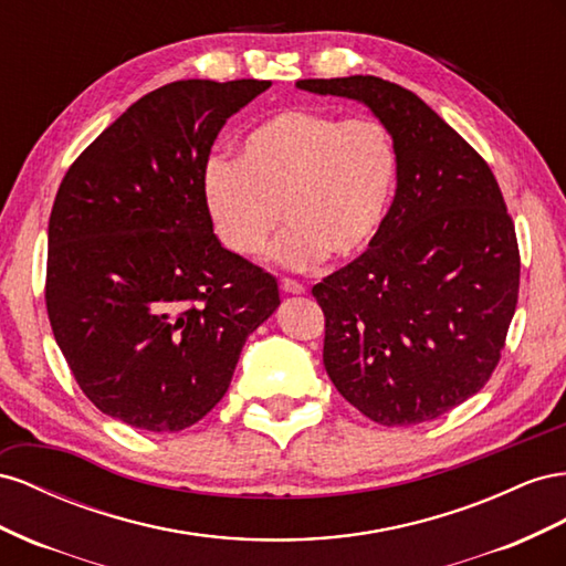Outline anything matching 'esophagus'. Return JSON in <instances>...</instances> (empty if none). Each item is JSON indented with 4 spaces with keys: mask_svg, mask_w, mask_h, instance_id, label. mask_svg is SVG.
Masks as SVG:
<instances>
[{
    "mask_svg": "<svg viewBox=\"0 0 566 566\" xmlns=\"http://www.w3.org/2000/svg\"><path fill=\"white\" fill-rule=\"evenodd\" d=\"M280 286H282V292L284 294H294V296H298V294H305V286L301 284V282H294V280H282L280 282Z\"/></svg>",
    "mask_w": 566,
    "mask_h": 566,
    "instance_id": "1",
    "label": "esophagus"
}]
</instances>
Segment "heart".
Returning a JSON list of instances; mask_svg holds the SVG:
<instances>
[{
  "label": "heart",
  "mask_w": 566,
  "mask_h": 566,
  "mask_svg": "<svg viewBox=\"0 0 566 566\" xmlns=\"http://www.w3.org/2000/svg\"><path fill=\"white\" fill-rule=\"evenodd\" d=\"M396 180L398 151L379 120L286 108L247 133L239 158H208L201 191L222 247L241 258L263 253L284 216L270 258L305 272L373 244Z\"/></svg>",
  "instance_id": "obj_1"
}]
</instances>
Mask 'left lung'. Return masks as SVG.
Wrapping results in <instances>:
<instances>
[{
  "label": "left lung",
  "mask_w": 566,
  "mask_h": 566,
  "mask_svg": "<svg viewBox=\"0 0 566 566\" xmlns=\"http://www.w3.org/2000/svg\"><path fill=\"white\" fill-rule=\"evenodd\" d=\"M296 87L367 106L398 151L377 239L313 286L325 369L375 422H429L481 391L505 346L520 249L503 193L486 160L410 90L375 75Z\"/></svg>",
  "instance_id": "1"
}]
</instances>
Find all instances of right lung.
<instances>
[{"mask_svg":"<svg viewBox=\"0 0 566 566\" xmlns=\"http://www.w3.org/2000/svg\"><path fill=\"white\" fill-rule=\"evenodd\" d=\"M268 80H177L77 156L50 218L46 313L83 394L151 433L228 394L249 334L280 308L272 274L220 244L201 170Z\"/></svg>","mask_w":566,"mask_h":566,"instance_id":"1","label":"right lung"}]
</instances>
